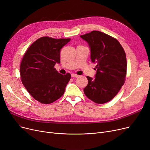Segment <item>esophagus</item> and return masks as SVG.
<instances>
[{
    "label": "esophagus",
    "mask_w": 150,
    "mask_h": 150,
    "mask_svg": "<svg viewBox=\"0 0 150 150\" xmlns=\"http://www.w3.org/2000/svg\"><path fill=\"white\" fill-rule=\"evenodd\" d=\"M71 76L72 77H76V78H77V77L79 76V75H77V74H71Z\"/></svg>",
    "instance_id": "34e87169"
}]
</instances>
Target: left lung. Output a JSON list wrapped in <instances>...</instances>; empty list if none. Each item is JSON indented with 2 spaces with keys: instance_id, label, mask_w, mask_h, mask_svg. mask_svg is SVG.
<instances>
[{
  "instance_id": "obj_1",
  "label": "left lung",
  "mask_w": 150,
  "mask_h": 150,
  "mask_svg": "<svg viewBox=\"0 0 150 150\" xmlns=\"http://www.w3.org/2000/svg\"><path fill=\"white\" fill-rule=\"evenodd\" d=\"M80 37L91 50V59L96 64L95 79L87 76L85 95L97 104L112 99L124 84L127 59L124 48L115 38L99 31H92Z\"/></svg>"
}]
</instances>
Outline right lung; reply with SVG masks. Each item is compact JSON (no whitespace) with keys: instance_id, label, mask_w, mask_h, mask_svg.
Returning <instances> with one entry per match:
<instances>
[{"instance_id":"obj_1","label":"right lung","mask_w":150,"mask_h":150,"mask_svg":"<svg viewBox=\"0 0 150 150\" xmlns=\"http://www.w3.org/2000/svg\"><path fill=\"white\" fill-rule=\"evenodd\" d=\"M70 38L55 39L44 36L27 49L21 60L20 72L22 83L31 96L42 104H51L65 91L71 75H62L54 65L60 63V49Z\"/></svg>"}]
</instances>
